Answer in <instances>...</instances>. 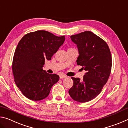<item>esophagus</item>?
<instances>
[{
  "label": "esophagus",
  "mask_w": 128,
  "mask_h": 128,
  "mask_svg": "<svg viewBox=\"0 0 128 128\" xmlns=\"http://www.w3.org/2000/svg\"><path fill=\"white\" fill-rule=\"evenodd\" d=\"M66 77H67L65 75H60V79H64V78H66Z\"/></svg>",
  "instance_id": "34e87169"
}]
</instances>
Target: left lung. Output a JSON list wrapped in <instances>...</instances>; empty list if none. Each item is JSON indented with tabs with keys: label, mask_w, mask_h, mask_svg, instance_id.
Segmentation results:
<instances>
[{
	"label": "left lung",
	"mask_w": 128,
	"mask_h": 128,
	"mask_svg": "<svg viewBox=\"0 0 128 128\" xmlns=\"http://www.w3.org/2000/svg\"><path fill=\"white\" fill-rule=\"evenodd\" d=\"M70 38L78 50L77 64L86 73L82 80L72 77L73 85L69 94L75 101L87 102L100 94L108 81L112 66L111 52L107 43L92 32H82Z\"/></svg>",
	"instance_id": "left-lung-1"
}]
</instances>
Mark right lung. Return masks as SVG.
<instances>
[{
    "label": "right lung",
    "instance_id": "1",
    "mask_svg": "<svg viewBox=\"0 0 128 128\" xmlns=\"http://www.w3.org/2000/svg\"><path fill=\"white\" fill-rule=\"evenodd\" d=\"M65 36H58L45 30L25 35L18 42L12 62L14 82L22 94L32 100L46 98L59 80L42 68L63 44Z\"/></svg>",
    "mask_w": 128,
    "mask_h": 128
}]
</instances>
